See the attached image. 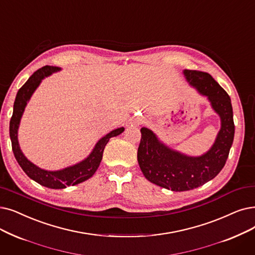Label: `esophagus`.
I'll return each instance as SVG.
<instances>
[{"instance_id": "1", "label": "esophagus", "mask_w": 255, "mask_h": 255, "mask_svg": "<svg viewBox=\"0 0 255 255\" xmlns=\"http://www.w3.org/2000/svg\"><path fill=\"white\" fill-rule=\"evenodd\" d=\"M133 123L135 125H140V124L143 123V121L141 119H135V120H133Z\"/></svg>"}]
</instances>
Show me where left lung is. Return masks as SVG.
<instances>
[{
	"label": "left lung",
	"mask_w": 255,
	"mask_h": 255,
	"mask_svg": "<svg viewBox=\"0 0 255 255\" xmlns=\"http://www.w3.org/2000/svg\"><path fill=\"white\" fill-rule=\"evenodd\" d=\"M186 81L207 97L221 119L214 145L200 156H187L165 146L154 132L140 129L137 161L146 178L173 192L191 191L214 179L225 165L235 137L234 113L228 94L208 73L184 70Z\"/></svg>",
	"instance_id": "left-lung-1"
}]
</instances>
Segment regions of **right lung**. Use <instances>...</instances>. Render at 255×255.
Wrapping results in <instances>:
<instances>
[{"label": "right lung", "instance_id": "add662e5", "mask_svg": "<svg viewBox=\"0 0 255 255\" xmlns=\"http://www.w3.org/2000/svg\"><path fill=\"white\" fill-rule=\"evenodd\" d=\"M61 69L58 68V66L46 65L37 70L30 77L28 81L19 88L16 94L13 105V114L12 117H11L9 124V134L11 145H12V151L16 161L20 165V168L23 169V171L31 179L36 181L40 185L55 190L64 189L66 186L78 184L87 180L88 178H91L99 168V165H100L103 157V151L109 138L121 134L125 130L124 127H121L110 131L108 134L103 136L101 139H99L92 153L84 160L59 171L43 170L28 160L23 152H21L17 139V130L19 127L21 116L24 114V110L31 96L35 92L41 80L45 77H48L51 74L58 72Z\"/></svg>", "mask_w": 255, "mask_h": 255}]
</instances>
